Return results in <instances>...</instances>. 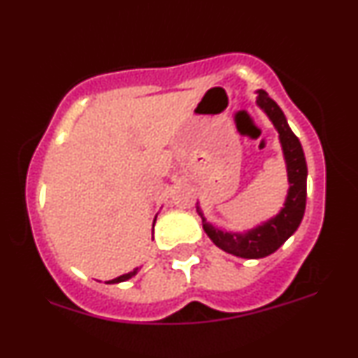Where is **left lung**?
Masks as SVG:
<instances>
[{"instance_id": "8db88e82", "label": "left lung", "mask_w": 358, "mask_h": 358, "mask_svg": "<svg viewBox=\"0 0 358 358\" xmlns=\"http://www.w3.org/2000/svg\"><path fill=\"white\" fill-rule=\"evenodd\" d=\"M257 106L268 114L279 133L282 155H285L287 182L289 190L285 200V207L276 217L264 224L250 229L248 232H224L208 224L203 213L196 207L202 217L203 231L210 237L213 244L225 252L244 259H261L276 252L285 242L296 232L301 224L306 208V159L296 134L287 126V121L279 106L268 96L266 90H257Z\"/></svg>"}]
</instances>
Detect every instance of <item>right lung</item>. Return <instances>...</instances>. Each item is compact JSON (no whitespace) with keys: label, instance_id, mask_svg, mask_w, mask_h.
<instances>
[{"label":"right lung","instance_id":"1","mask_svg":"<svg viewBox=\"0 0 358 358\" xmlns=\"http://www.w3.org/2000/svg\"><path fill=\"white\" fill-rule=\"evenodd\" d=\"M156 220V219H155ZM153 227H155V222H153ZM139 271V268H136V269H133L131 271V273H127V274H122V276H119V278H116V279H110V281H108L109 285H114V282H122V281H127V279H131L134 276V274H136Z\"/></svg>","mask_w":358,"mask_h":358}]
</instances>
